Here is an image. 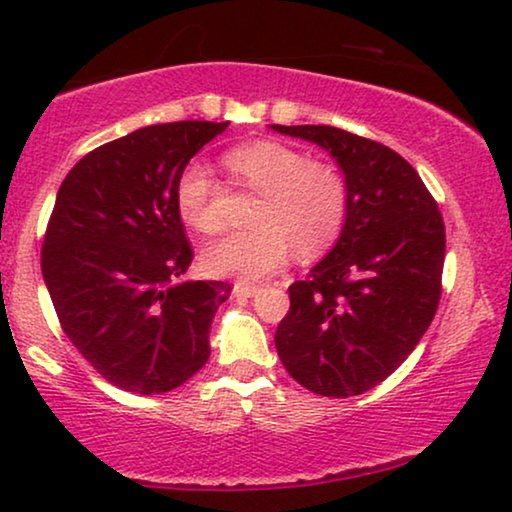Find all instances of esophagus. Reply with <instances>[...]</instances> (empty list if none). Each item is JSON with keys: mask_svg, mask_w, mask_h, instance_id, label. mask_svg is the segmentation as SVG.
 <instances>
[{"mask_svg": "<svg viewBox=\"0 0 512 512\" xmlns=\"http://www.w3.org/2000/svg\"><path fill=\"white\" fill-rule=\"evenodd\" d=\"M256 291H258V286L247 284V282H237L235 289H233L237 298H251V296H256Z\"/></svg>", "mask_w": 512, "mask_h": 512, "instance_id": "1", "label": "esophagus"}]
</instances>
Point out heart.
I'll use <instances>...</instances> for the list:
<instances>
[{"label": "heart", "mask_w": 512, "mask_h": 512, "mask_svg": "<svg viewBox=\"0 0 512 512\" xmlns=\"http://www.w3.org/2000/svg\"><path fill=\"white\" fill-rule=\"evenodd\" d=\"M226 163L261 202L251 216L256 230L228 235L205 249L202 268L209 275L263 279L282 268L291 249L312 258L333 247L349 212V186L338 167L272 139L237 146ZM216 193L205 165H186L177 181L181 219L200 233H216L221 228Z\"/></svg>", "instance_id": "1"}]
</instances>
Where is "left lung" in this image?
I'll use <instances>...</instances> for the list:
<instances>
[{
	"label": "left lung",
	"mask_w": 512,
	"mask_h": 512,
	"mask_svg": "<svg viewBox=\"0 0 512 512\" xmlns=\"http://www.w3.org/2000/svg\"><path fill=\"white\" fill-rule=\"evenodd\" d=\"M319 144L345 172L349 212L340 240L289 286L277 354L319 396H359L408 359L436 317L445 223L438 202L394 149L331 125H272Z\"/></svg>",
	"instance_id": "left-lung-1"
}]
</instances>
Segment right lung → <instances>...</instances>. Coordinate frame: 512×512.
I'll return each mask as SVG.
<instances>
[{"instance_id":"right-lung-1","label":"right lung","mask_w":512,"mask_h":512,"mask_svg":"<svg viewBox=\"0 0 512 512\" xmlns=\"http://www.w3.org/2000/svg\"><path fill=\"white\" fill-rule=\"evenodd\" d=\"M228 123L149 125L97 146L62 181L41 272L69 342L118 389L163 394L209 359L228 282H184L193 261L177 181Z\"/></svg>"}]
</instances>
